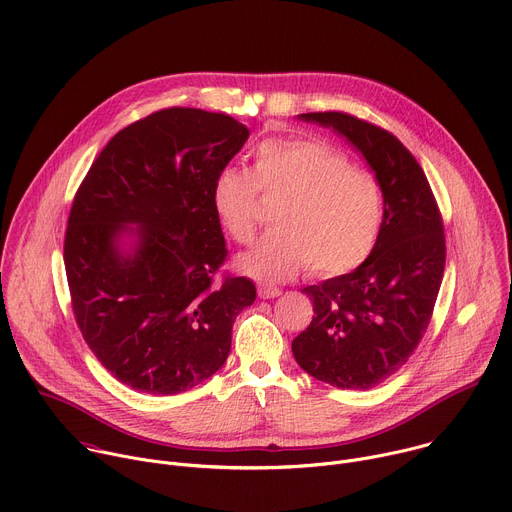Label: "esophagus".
Here are the masks:
<instances>
[{"label":"esophagus","mask_w":512,"mask_h":512,"mask_svg":"<svg viewBox=\"0 0 512 512\" xmlns=\"http://www.w3.org/2000/svg\"><path fill=\"white\" fill-rule=\"evenodd\" d=\"M257 291H259V298L261 300H273V298L281 296V289L279 287H273V285H267V283H261Z\"/></svg>","instance_id":"esophagus-1"}]
</instances>
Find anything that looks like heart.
<instances>
[{
    "label": "heart",
    "instance_id": "1",
    "mask_svg": "<svg viewBox=\"0 0 512 512\" xmlns=\"http://www.w3.org/2000/svg\"><path fill=\"white\" fill-rule=\"evenodd\" d=\"M259 192L283 194L259 245L239 257V269L265 281H285L306 265L316 275H342L373 253L383 229V190L369 170L316 137H273L255 150L253 170L225 166L210 184V206L229 237L255 239Z\"/></svg>",
    "mask_w": 512,
    "mask_h": 512
}]
</instances>
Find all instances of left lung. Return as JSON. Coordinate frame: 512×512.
<instances>
[{"mask_svg": "<svg viewBox=\"0 0 512 512\" xmlns=\"http://www.w3.org/2000/svg\"><path fill=\"white\" fill-rule=\"evenodd\" d=\"M332 127L367 160L383 190V229L360 267L308 285L310 326L291 342L300 367L338 389H371L423 338L446 267V237L429 182L389 131L340 111L302 113Z\"/></svg>", "mask_w": 512, "mask_h": 512, "instance_id": "1", "label": "left lung"}]
</instances>
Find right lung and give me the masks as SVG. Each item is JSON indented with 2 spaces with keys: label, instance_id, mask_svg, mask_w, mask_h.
Listing matches in <instances>:
<instances>
[{
  "label": "right lung",
  "instance_id": "1",
  "mask_svg": "<svg viewBox=\"0 0 512 512\" xmlns=\"http://www.w3.org/2000/svg\"><path fill=\"white\" fill-rule=\"evenodd\" d=\"M249 129L227 113L172 107L121 129L72 200L64 269L93 354L123 385L176 395L223 367L251 279L227 259L210 184Z\"/></svg>",
  "mask_w": 512,
  "mask_h": 512
}]
</instances>
